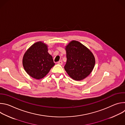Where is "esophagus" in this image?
<instances>
[{
    "label": "esophagus",
    "mask_w": 125,
    "mask_h": 125,
    "mask_svg": "<svg viewBox=\"0 0 125 125\" xmlns=\"http://www.w3.org/2000/svg\"><path fill=\"white\" fill-rule=\"evenodd\" d=\"M57 63H58V64H59V65H62V64H63V62H62V61H61V60H60V61H58Z\"/></svg>",
    "instance_id": "1"
}]
</instances>
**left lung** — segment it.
I'll return each mask as SVG.
<instances>
[{"label": "left lung", "instance_id": "8db88e82", "mask_svg": "<svg viewBox=\"0 0 125 125\" xmlns=\"http://www.w3.org/2000/svg\"><path fill=\"white\" fill-rule=\"evenodd\" d=\"M67 62L64 69L69 76L76 81H81L91 74L95 61L93 53L76 41L71 42L65 48Z\"/></svg>", "mask_w": 125, "mask_h": 125}]
</instances>
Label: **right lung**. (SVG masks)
<instances>
[{"label":"right lung","instance_id":"add662e5","mask_svg":"<svg viewBox=\"0 0 125 125\" xmlns=\"http://www.w3.org/2000/svg\"><path fill=\"white\" fill-rule=\"evenodd\" d=\"M55 63L48 52L47 45L42 42L32 44L25 52L23 65L26 72L33 78L44 77Z\"/></svg>","mask_w":125,"mask_h":125}]
</instances>
